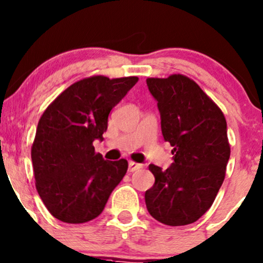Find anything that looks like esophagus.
Returning a JSON list of instances; mask_svg holds the SVG:
<instances>
[{"label": "esophagus", "mask_w": 263, "mask_h": 263, "mask_svg": "<svg viewBox=\"0 0 263 263\" xmlns=\"http://www.w3.org/2000/svg\"><path fill=\"white\" fill-rule=\"evenodd\" d=\"M141 167H142V164L134 162V161H129V162H128V171L129 172L137 171V170L141 168Z\"/></svg>", "instance_id": "34e87169"}]
</instances>
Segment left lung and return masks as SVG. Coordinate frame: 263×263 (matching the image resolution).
<instances>
[{"mask_svg": "<svg viewBox=\"0 0 263 263\" xmlns=\"http://www.w3.org/2000/svg\"><path fill=\"white\" fill-rule=\"evenodd\" d=\"M161 116L163 140L171 143L167 170L149 164L155 184L145 193L155 220L168 226L193 223L212 206L230 160L227 123L216 103L182 74L147 79Z\"/></svg>", "mask_w": 263, "mask_h": 263, "instance_id": "8db88e82", "label": "left lung"}]
</instances>
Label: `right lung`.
Returning <instances> with one entry per match:
<instances>
[{
  "instance_id": "obj_1",
  "label": "right lung",
  "mask_w": 263,
  "mask_h": 263,
  "mask_svg": "<svg viewBox=\"0 0 263 263\" xmlns=\"http://www.w3.org/2000/svg\"><path fill=\"white\" fill-rule=\"evenodd\" d=\"M137 81L103 76L81 80L40 118L31 149L34 180L40 197L57 220L83 223L96 218L126 175V160H103L92 143L103 140L109 112Z\"/></svg>"
}]
</instances>
